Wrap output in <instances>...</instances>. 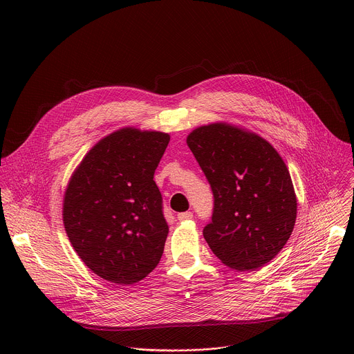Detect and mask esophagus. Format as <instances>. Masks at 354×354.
Returning a JSON list of instances; mask_svg holds the SVG:
<instances>
[{"label":"esophagus","mask_w":354,"mask_h":354,"mask_svg":"<svg viewBox=\"0 0 354 354\" xmlns=\"http://www.w3.org/2000/svg\"><path fill=\"white\" fill-rule=\"evenodd\" d=\"M192 218H193L192 212H185V213L178 214V220H180V221H187V220H192Z\"/></svg>","instance_id":"1"}]
</instances>
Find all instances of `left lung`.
Instances as JSON below:
<instances>
[{"label":"left lung","mask_w":354,"mask_h":354,"mask_svg":"<svg viewBox=\"0 0 354 354\" xmlns=\"http://www.w3.org/2000/svg\"><path fill=\"white\" fill-rule=\"evenodd\" d=\"M186 141L214 197L203 228L213 254L241 272L262 268L283 249L297 217L281 157L262 137L224 123L201 126Z\"/></svg>","instance_id":"1"}]
</instances>
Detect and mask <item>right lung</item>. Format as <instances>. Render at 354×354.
<instances>
[{"instance_id":"1","label":"right lung","mask_w":354,"mask_h":354,"mask_svg":"<svg viewBox=\"0 0 354 354\" xmlns=\"http://www.w3.org/2000/svg\"><path fill=\"white\" fill-rule=\"evenodd\" d=\"M168 142L167 133L122 129L89 151L68 183V239L108 281L137 283L161 261L169 227L154 174Z\"/></svg>"}]
</instances>
